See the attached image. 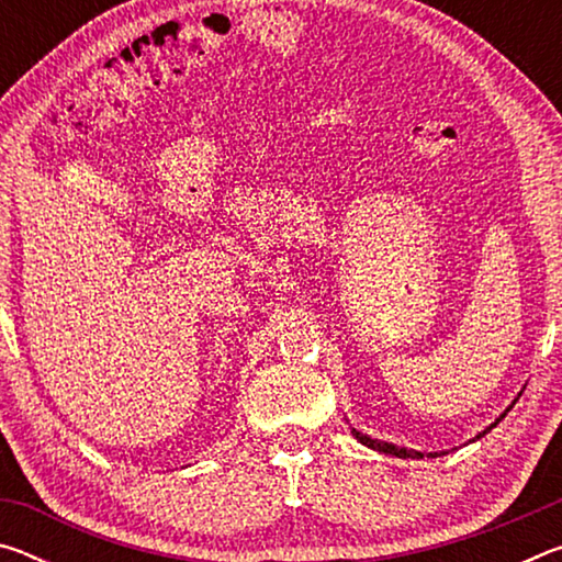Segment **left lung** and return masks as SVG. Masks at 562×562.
Listing matches in <instances>:
<instances>
[{
    "instance_id": "obj_1",
    "label": "left lung",
    "mask_w": 562,
    "mask_h": 562,
    "mask_svg": "<svg viewBox=\"0 0 562 562\" xmlns=\"http://www.w3.org/2000/svg\"><path fill=\"white\" fill-rule=\"evenodd\" d=\"M506 416V414H503ZM501 416V418H503ZM496 426V424H493ZM355 436L357 439L364 443V446H369V449H376V451H382V453H389V456H398V459H424L422 453L418 451H406V449H398V446H392V443H384V441H374V439H369V436H361L359 431H355ZM431 456H436V453H431Z\"/></svg>"
}]
</instances>
